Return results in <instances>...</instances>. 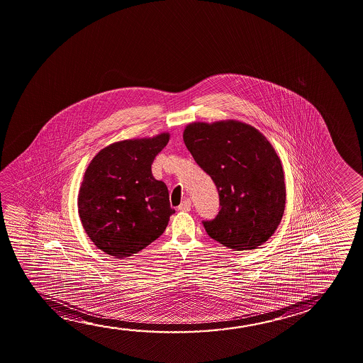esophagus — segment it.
Returning a JSON list of instances; mask_svg holds the SVG:
<instances>
[{"label": "esophagus", "mask_w": 363, "mask_h": 363, "mask_svg": "<svg viewBox=\"0 0 363 363\" xmlns=\"http://www.w3.org/2000/svg\"><path fill=\"white\" fill-rule=\"evenodd\" d=\"M179 210H182V211H189L191 209V201L190 199H185L182 201V204L179 205Z\"/></svg>", "instance_id": "1"}]
</instances>
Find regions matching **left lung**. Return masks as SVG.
Returning a JSON list of instances; mask_svg holds the SVG:
<instances>
[{
	"instance_id": "obj_1",
	"label": "left lung",
	"mask_w": 363,
	"mask_h": 363,
	"mask_svg": "<svg viewBox=\"0 0 363 363\" xmlns=\"http://www.w3.org/2000/svg\"><path fill=\"white\" fill-rule=\"evenodd\" d=\"M183 138L219 193V213L203 221L208 235L235 251L265 244L286 204L282 164L265 135L250 124L229 119L190 123Z\"/></svg>"
}]
</instances>
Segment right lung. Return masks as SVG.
I'll use <instances>...</instances> for the list:
<instances>
[{
	"label": "right lung",
	"instance_id": "right-lung-1",
	"mask_svg": "<svg viewBox=\"0 0 363 363\" xmlns=\"http://www.w3.org/2000/svg\"><path fill=\"white\" fill-rule=\"evenodd\" d=\"M168 132L152 138L125 139L99 150L86 169L78 193V214L99 250L123 259L162 235L170 208L167 185L152 174Z\"/></svg>",
	"mask_w": 363,
	"mask_h": 363
}]
</instances>
